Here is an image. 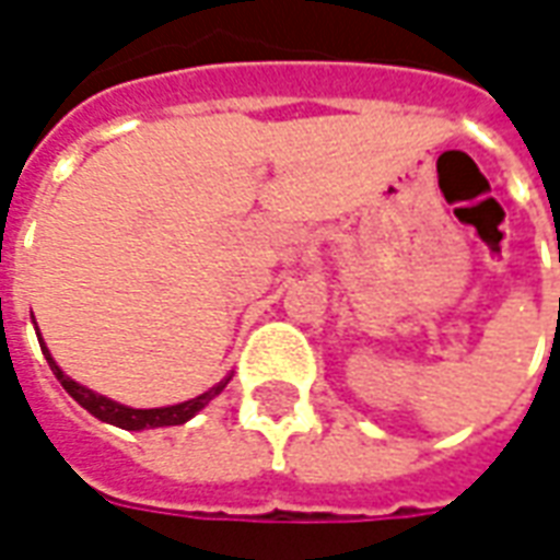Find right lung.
Returning <instances> with one entry per match:
<instances>
[{"mask_svg":"<svg viewBox=\"0 0 560 560\" xmlns=\"http://www.w3.org/2000/svg\"><path fill=\"white\" fill-rule=\"evenodd\" d=\"M42 351H44V357H47L50 369H54L56 381L66 387L68 396L78 401L80 408H86L92 417H98L102 422H110V425H119V429H128V432H140V429H159V425H183V422L191 420L197 411H203L209 401L215 399L221 389L228 387V381H231V377H224V381H219V384H215L212 389L200 393L197 399L179 401V405H167V408H128V405H119V401L107 399V396H98V393H92V389H86L83 384H78V381H71V377H68L66 372L56 365V360L50 357V351L44 348V341H42Z\"/></svg>","mask_w":560,"mask_h":560,"instance_id":"right-lung-1","label":"right lung"}]
</instances>
